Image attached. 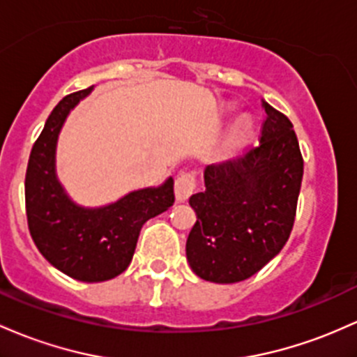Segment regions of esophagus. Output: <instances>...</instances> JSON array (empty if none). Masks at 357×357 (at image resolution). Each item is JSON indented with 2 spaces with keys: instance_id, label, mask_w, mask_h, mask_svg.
Listing matches in <instances>:
<instances>
[{
  "instance_id": "1",
  "label": "esophagus",
  "mask_w": 357,
  "mask_h": 357,
  "mask_svg": "<svg viewBox=\"0 0 357 357\" xmlns=\"http://www.w3.org/2000/svg\"><path fill=\"white\" fill-rule=\"evenodd\" d=\"M195 188H197V174H195V172H181L174 183L176 198H178L179 202H185V199L190 198V195L193 193Z\"/></svg>"
}]
</instances>
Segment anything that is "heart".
<instances>
[{"label": "heart", "instance_id": "obj_1", "mask_svg": "<svg viewBox=\"0 0 357 357\" xmlns=\"http://www.w3.org/2000/svg\"><path fill=\"white\" fill-rule=\"evenodd\" d=\"M250 119L249 116H241V119L237 120V123H236V134L237 135H244V134H248V132L250 130Z\"/></svg>", "mask_w": 357, "mask_h": 357}]
</instances>
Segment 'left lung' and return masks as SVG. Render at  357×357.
I'll list each match as a JSON object with an SVG mask.
<instances>
[{
  "label": "left lung",
  "mask_w": 357,
  "mask_h": 357,
  "mask_svg": "<svg viewBox=\"0 0 357 357\" xmlns=\"http://www.w3.org/2000/svg\"><path fill=\"white\" fill-rule=\"evenodd\" d=\"M261 140L205 167V191L190 198L197 223L186 257L197 276L237 283L256 274L287 244L295 222L303 159L291 121L262 100Z\"/></svg>",
  "instance_id": "left-lung-1"
}]
</instances>
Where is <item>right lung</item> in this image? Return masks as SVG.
I'll return each mask as SVG.
<instances>
[{"label": "right lung", "mask_w": 357, "mask_h": 357, "mask_svg": "<svg viewBox=\"0 0 357 357\" xmlns=\"http://www.w3.org/2000/svg\"><path fill=\"white\" fill-rule=\"evenodd\" d=\"M91 91L93 86L62 98L47 119L30 152L25 203L30 236L42 256L74 280L98 283L128 268L144 223L174 203V179L169 176L160 186L130 191L98 208L70 199L57 179V139L70 109Z\"/></svg>", "instance_id": "add662e5"}]
</instances>
